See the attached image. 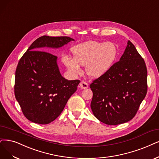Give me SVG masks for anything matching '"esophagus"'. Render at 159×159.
<instances>
[{
    "mask_svg": "<svg viewBox=\"0 0 159 159\" xmlns=\"http://www.w3.org/2000/svg\"><path fill=\"white\" fill-rule=\"evenodd\" d=\"M79 86L81 89H86L88 87H89V85L84 81H82L80 82V83L79 84Z\"/></svg>",
    "mask_w": 159,
    "mask_h": 159,
    "instance_id": "esophagus-1",
    "label": "esophagus"
}]
</instances>
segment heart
<instances>
[{"label": "heart", "instance_id": "obj_1", "mask_svg": "<svg viewBox=\"0 0 159 159\" xmlns=\"http://www.w3.org/2000/svg\"><path fill=\"white\" fill-rule=\"evenodd\" d=\"M73 58L63 56L61 60L69 73L75 76L82 73L80 66H85L87 75L98 78L110 69L116 57V48L110 42L89 40L70 49Z\"/></svg>", "mask_w": 159, "mask_h": 159}]
</instances>
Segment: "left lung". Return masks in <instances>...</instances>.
<instances>
[{
    "instance_id": "1",
    "label": "left lung",
    "mask_w": 159,
    "mask_h": 159,
    "mask_svg": "<svg viewBox=\"0 0 159 159\" xmlns=\"http://www.w3.org/2000/svg\"><path fill=\"white\" fill-rule=\"evenodd\" d=\"M147 74L143 59L128 40L119 61L90 86L93 114L109 125L132 119L146 96Z\"/></svg>"
}]
</instances>
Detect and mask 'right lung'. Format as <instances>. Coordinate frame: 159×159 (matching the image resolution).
Masks as SVG:
<instances>
[{
	"label": "right lung",
	"mask_w": 159,
	"mask_h": 159,
	"mask_svg": "<svg viewBox=\"0 0 159 159\" xmlns=\"http://www.w3.org/2000/svg\"><path fill=\"white\" fill-rule=\"evenodd\" d=\"M68 37H40L29 46L16 70L14 93L22 112L30 121L49 124L63 111L80 80L63 77L57 57L44 48H60L70 41Z\"/></svg>",
	"instance_id": "right-lung-1"
}]
</instances>
